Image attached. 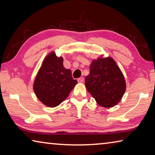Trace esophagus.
Returning a JSON list of instances; mask_svg holds the SVG:
<instances>
[{"mask_svg": "<svg viewBox=\"0 0 155 155\" xmlns=\"http://www.w3.org/2000/svg\"><path fill=\"white\" fill-rule=\"evenodd\" d=\"M84 81V77H80L78 78V83H83Z\"/></svg>", "mask_w": 155, "mask_h": 155, "instance_id": "obj_1", "label": "esophagus"}]
</instances>
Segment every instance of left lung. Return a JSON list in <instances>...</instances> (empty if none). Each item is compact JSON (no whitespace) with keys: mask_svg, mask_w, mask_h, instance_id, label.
Instances as JSON below:
<instances>
[{"mask_svg":"<svg viewBox=\"0 0 155 155\" xmlns=\"http://www.w3.org/2000/svg\"><path fill=\"white\" fill-rule=\"evenodd\" d=\"M85 87L99 105L112 107L122 99L126 82L121 70L111 57L98 58L90 65Z\"/></svg>","mask_w":155,"mask_h":155,"instance_id":"obj_1","label":"left lung"}]
</instances>
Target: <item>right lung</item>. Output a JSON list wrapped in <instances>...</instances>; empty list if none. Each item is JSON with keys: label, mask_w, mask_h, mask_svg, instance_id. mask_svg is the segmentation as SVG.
<instances>
[{"label": "right lung", "mask_w": 155, "mask_h": 155, "mask_svg": "<svg viewBox=\"0 0 155 155\" xmlns=\"http://www.w3.org/2000/svg\"><path fill=\"white\" fill-rule=\"evenodd\" d=\"M77 83L71 70L64 67L62 57L52 52L43 61L34 81L33 90L41 103L54 107L67 98Z\"/></svg>", "instance_id": "1"}]
</instances>
